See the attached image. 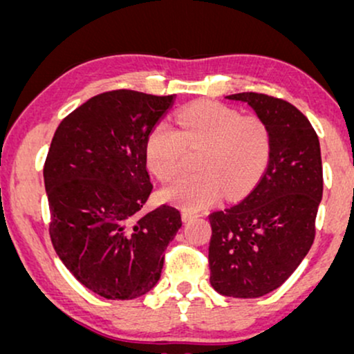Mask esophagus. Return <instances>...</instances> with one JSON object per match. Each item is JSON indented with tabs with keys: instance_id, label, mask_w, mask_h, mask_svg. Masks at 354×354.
<instances>
[{
	"instance_id": "1",
	"label": "esophagus",
	"mask_w": 354,
	"mask_h": 354,
	"mask_svg": "<svg viewBox=\"0 0 354 354\" xmlns=\"http://www.w3.org/2000/svg\"><path fill=\"white\" fill-rule=\"evenodd\" d=\"M195 217H198V212H193V211H188V209H183L182 211V221L183 222H188V221L195 219Z\"/></svg>"
}]
</instances>
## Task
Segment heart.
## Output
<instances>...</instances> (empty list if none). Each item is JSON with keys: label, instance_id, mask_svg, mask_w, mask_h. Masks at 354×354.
<instances>
[{"label": "heart", "instance_id": "heart-1", "mask_svg": "<svg viewBox=\"0 0 354 354\" xmlns=\"http://www.w3.org/2000/svg\"><path fill=\"white\" fill-rule=\"evenodd\" d=\"M185 148H201L195 169L164 188V201L183 209H203L224 193L239 198L248 193L269 164L272 140L269 127L256 115L221 103H195L176 114V129L158 124L147 138V164L159 180L180 172Z\"/></svg>", "mask_w": 354, "mask_h": 354}]
</instances>
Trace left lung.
Returning a JSON list of instances; mask_svg holds the SVG:
<instances>
[{"instance_id": "left-lung-1", "label": "left lung", "mask_w": 354, "mask_h": 354, "mask_svg": "<svg viewBox=\"0 0 354 354\" xmlns=\"http://www.w3.org/2000/svg\"><path fill=\"white\" fill-rule=\"evenodd\" d=\"M269 127L272 149L263 177L239 205L209 214V282L217 293L258 298L279 288L311 250L322 200L316 130L288 101L236 93Z\"/></svg>"}]
</instances>
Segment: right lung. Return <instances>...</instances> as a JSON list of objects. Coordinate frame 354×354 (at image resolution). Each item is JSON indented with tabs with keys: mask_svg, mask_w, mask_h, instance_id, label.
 <instances>
[{
	"mask_svg": "<svg viewBox=\"0 0 354 354\" xmlns=\"http://www.w3.org/2000/svg\"><path fill=\"white\" fill-rule=\"evenodd\" d=\"M174 100L106 91L62 119L51 140L43 167L51 243L69 272L103 298L148 293L182 227L172 206L142 211L153 192L147 138Z\"/></svg>",
	"mask_w": 354,
	"mask_h": 354,
	"instance_id": "right-lung-1",
	"label": "right lung"
}]
</instances>
